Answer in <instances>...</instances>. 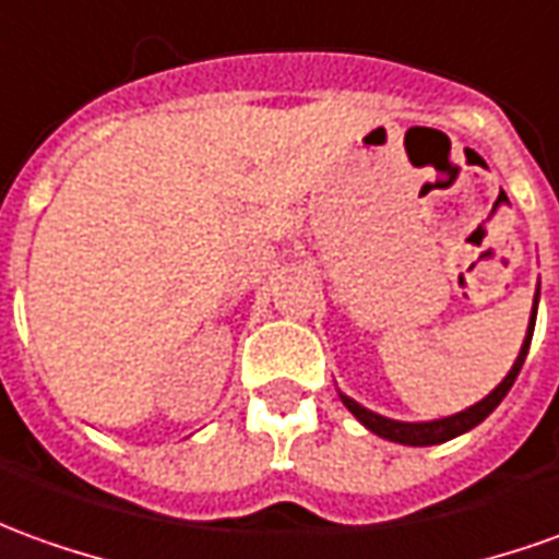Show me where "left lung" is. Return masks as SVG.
Returning a JSON list of instances; mask_svg holds the SVG:
<instances>
[{"instance_id":"8db88e82","label":"left lung","mask_w":559,"mask_h":559,"mask_svg":"<svg viewBox=\"0 0 559 559\" xmlns=\"http://www.w3.org/2000/svg\"><path fill=\"white\" fill-rule=\"evenodd\" d=\"M536 310H538V288H536V298H533V313H530L526 337H523L521 353H518V359H514V365H511V371L502 377V383H499L490 395H484L480 402H475L472 407H465V411H460V414H450V417H441V419H426V423H404V419H390V417H383V414L368 411V407H361L356 399H349V395H344V392H341V402L346 404V411L359 419L368 432L380 435V438H386V441L407 444V448H432V444H444V441H450V438H456V435L468 432V429H475L478 423H484V419L490 417L492 411L499 407V402L506 399L508 390L514 386V380H518V374H521V368H523V359H526V353H530V341H533V329H536Z\"/></svg>"}]
</instances>
